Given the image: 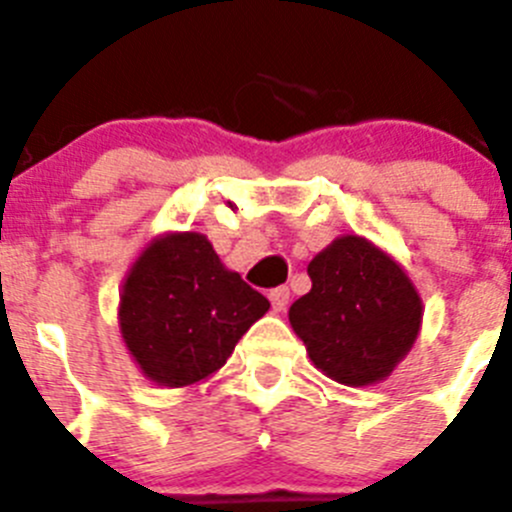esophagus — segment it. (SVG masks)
<instances>
[{
    "mask_svg": "<svg viewBox=\"0 0 512 512\" xmlns=\"http://www.w3.org/2000/svg\"><path fill=\"white\" fill-rule=\"evenodd\" d=\"M270 302L272 310L285 312V307L290 305V290L287 287H275V290H270Z\"/></svg>",
    "mask_w": 512,
    "mask_h": 512,
    "instance_id": "obj_1",
    "label": "esophagus"
}]
</instances>
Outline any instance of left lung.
Instances as JSON below:
<instances>
[{
  "instance_id": "1",
  "label": "left lung",
  "mask_w": 512,
  "mask_h": 512,
  "mask_svg": "<svg viewBox=\"0 0 512 512\" xmlns=\"http://www.w3.org/2000/svg\"><path fill=\"white\" fill-rule=\"evenodd\" d=\"M312 290L292 302L290 325L312 365L347 388L390 377L423 327V297L393 255L342 235L307 265Z\"/></svg>"
}]
</instances>
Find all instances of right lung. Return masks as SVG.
<instances>
[{
  "label": "right lung",
  "instance_id": "right-lung-1",
  "mask_svg": "<svg viewBox=\"0 0 512 512\" xmlns=\"http://www.w3.org/2000/svg\"><path fill=\"white\" fill-rule=\"evenodd\" d=\"M267 310V297L227 270L205 235L165 232L132 262L117 320L124 347L147 380L190 388L225 365Z\"/></svg>",
  "mask_w": 512,
  "mask_h": 512
}]
</instances>
